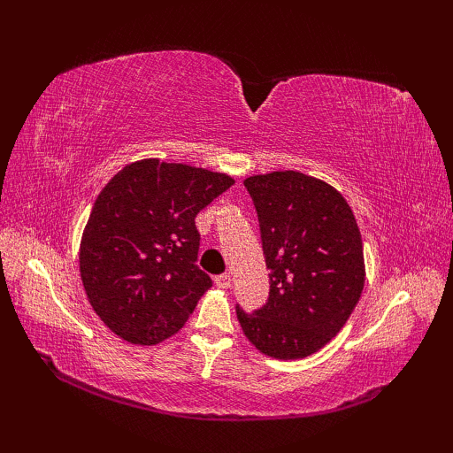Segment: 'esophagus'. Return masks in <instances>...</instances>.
Wrapping results in <instances>:
<instances>
[{
  "label": "esophagus",
  "mask_w": 453,
  "mask_h": 453,
  "mask_svg": "<svg viewBox=\"0 0 453 453\" xmlns=\"http://www.w3.org/2000/svg\"><path fill=\"white\" fill-rule=\"evenodd\" d=\"M230 283H232L230 273H219V276H215V285L221 287V289H228Z\"/></svg>",
  "instance_id": "1"
}]
</instances>
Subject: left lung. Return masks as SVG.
Masks as SVG:
<instances>
[{
    "label": "left lung",
    "instance_id": "8db88e82",
    "mask_svg": "<svg viewBox=\"0 0 453 453\" xmlns=\"http://www.w3.org/2000/svg\"><path fill=\"white\" fill-rule=\"evenodd\" d=\"M253 198L270 293L253 313L236 306L251 344L273 359H303L340 333L365 285L363 240L346 198L300 172L243 181Z\"/></svg>",
    "mask_w": 453,
    "mask_h": 453
}]
</instances>
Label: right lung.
Masks as SVG:
<instances>
[{"label": "right lung", "mask_w": 453, "mask_h": 453, "mask_svg": "<svg viewBox=\"0 0 453 453\" xmlns=\"http://www.w3.org/2000/svg\"><path fill=\"white\" fill-rule=\"evenodd\" d=\"M232 185L225 173L145 158L102 188L79 268L94 311L117 336L153 346L185 325L213 283L196 266L195 217Z\"/></svg>", "instance_id": "right-lung-1"}]
</instances>
